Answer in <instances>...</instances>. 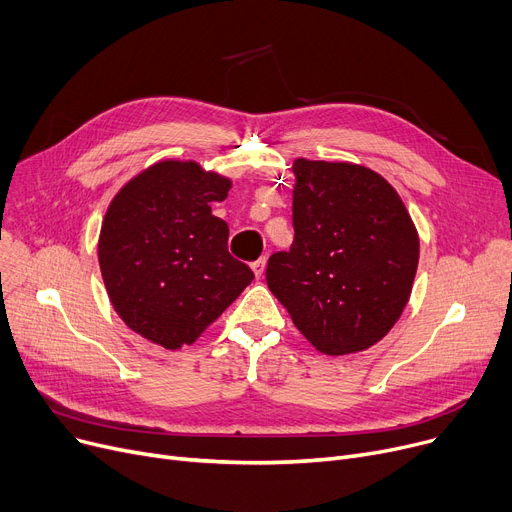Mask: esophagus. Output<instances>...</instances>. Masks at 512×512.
<instances>
[{
    "instance_id": "1",
    "label": "esophagus",
    "mask_w": 512,
    "mask_h": 512,
    "mask_svg": "<svg viewBox=\"0 0 512 512\" xmlns=\"http://www.w3.org/2000/svg\"><path fill=\"white\" fill-rule=\"evenodd\" d=\"M265 263H267V259H265V257H259L257 261H253V263H251V267H253V272H255V276H257V278H261V276H263V272H265Z\"/></svg>"
}]
</instances>
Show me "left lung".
<instances>
[{
  "label": "left lung",
  "mask_w": 512,
  "mask_h": 512,
  "mask_svg": "<svg viewBox=\"0 0 512 512\" xmlns=\"http://www.w3.org/2000/svg\"><path fill=\"white\" fill-rule=\"evenodd\" d=\"M292 172L294 240L267 261V286L319 353L365 351L411 297L419 263L411 215L363 166L297 159Z\"/></svg>",
  "instance_id": "1"
}]
</instances>
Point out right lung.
<instances>
[{"instance_id":"obj_1","label":"right lung","mask_w":512,"mask_h":512,"mask_svg":"<svg viewBox=\"0 0 512 512\" xmlns=\"http://www.w3.org/2000/svg\"><path fill=\"white\" fill-rule=\"evenodd\" d=\"M230 184L195 161H159L107 207L99 267L110 301L130 330L170 351L193 344L255 278L211 213Z\"/></svg>"}]
</instances>
